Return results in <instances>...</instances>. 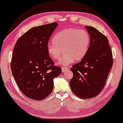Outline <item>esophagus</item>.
I'll return each instance as SVG.
<instances>
[{"instance_id":"1","label":"esophagus","mask_w":123,"mask_h":123,"mask_svg":"<svg viewBox=\"0 0 123 123\" xmlns=\"http://www.w3.org/2000/svg\"><path fill=\"white\" fill-rule=\"evenodd\" d=\"M68 70H69V68H68L62 67V72H65Z\"/></svg>"}]
</instances>
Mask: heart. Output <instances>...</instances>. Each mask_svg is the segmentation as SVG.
Returning <instances> with one entry per match:
<instances>
[{
  "label": "heart",
  "mask_w": 123,
  "mask_h": 123,
  "mask_svg": "<svg viewBox=\"0 0 123 123\" xmlns=\"http://www.w3.org/2000/svg\"><path fill=\"white\" fill-rule=\"evenodd\" d=\"M53 43L47 44L49 55L53 60L60 58L58 64L67 66L73 61H79L85 57L90 43L88 31L76 28H66L60 31L53 38Z\"/></svg>",
  "instance_id": "obj_1"
}]
</instances>
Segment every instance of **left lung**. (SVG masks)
<instances>
[{
    "label": "left lung",
    "mask_w": 123,
    "mask_h": 123,
    "mask_svg": "<svg viewBox=\"0 0 123 123\" xmlns=\"http://www.w3.org/2000/svg\"><path fill=\"white\" fill-rule=\"evenodd\" d=\"M86 28L90 36L88 51L81 61L70 69L73 74L70 88L81 99L91 98L99 94L113 63L107 37L95 28L86 26Z\"/></svg>",
    "instance_id": "obj_1"
}]
</instances>
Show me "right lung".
Instances as JSON below:
<instances>
[{"label": "right lung", "mask_w": 123, "mask_h": 123, "mask_svg": "<svg viewBox=\"0 0 123 123\" xmlns=\"http://www.w3.org/2000/svg\"><path fill=\"white\" fill-rule=\"evenodd\" d=\"M58 23L53 22L29 29L17 41L11 69L21 92L32 99L40 101L53 91L54 79L62 72L54 66L47 46Z\"/></svg>", "instance_id": "1"}]
</instances>
